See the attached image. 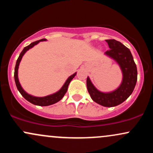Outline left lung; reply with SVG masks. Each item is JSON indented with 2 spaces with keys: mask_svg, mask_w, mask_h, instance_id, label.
Returning <instances> with one entry per match:
<instances>
[{
  "mask_svg": "<svg viewBox=\"0 0 153 153\" xmlns=\"http://www.w3.org/2000/svg\"><path fill=\"white\" fill-rule=\"evenodd\" d=\"M110 50L105 55L111 58L119 65L122 73V80L119 86L110 92H102L98 90L87 78V89L91 99L103 106H118L126 101L132 94L137 80V70L130 50L120 42L115 39H106Z\"/></svg>",
  "mask_w": 153,
  "mask_h": 153,
  "instance_id": "obj_1",
  "label": "left lung"
}]
</instances>
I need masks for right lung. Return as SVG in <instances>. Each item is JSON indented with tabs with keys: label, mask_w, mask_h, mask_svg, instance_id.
<instances>
[{
	"label": "right lung",
	"mask_w": 153,
	"mask_h": 153,
	"mask_svg": "<svg viewBox=\"0 0 153 153\" xmlns=\"http://www.w3.org/2000/svg\"><path fill=\"white\" fill-rule=\"evenodd\" d=\"M47 41L46 39H42L38 40V41L34 42L31 43L30 45H28L27 47H25L24 48V50H22V52H21L20 55H19L18 59L16 61V64L15 70H14V79H15V82L16 85L17 89L20 92V94L22 95L23 97L26 100H27L29 102H30L33 104L36 105V106H50V105L54 104V103L58 102V101H60L61 99H62L63 96H65V94H66L67 91H68V85H69L70 82L73 78L76 75L77 73H75L74 74H73L71 76L69 77L66 80V81L65 82L64 85H62V88L58 91H57L56 93H54V94L48 95L47 96H44V97H36V96H34L32 95L29 94L28 93H26L25 91L23 89V88L21 85L20 82H19V77H18V71H19V64H20L21 60H22L23 56L24 55V54L27 52L28 50H30L31 48H32L33 47L35 46V45H37L38 43H39L40 42H44Z\"/></svg>",
	"instance_id": "right-lung-1"
}]
</instances>
